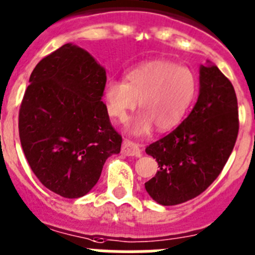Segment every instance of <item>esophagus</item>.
Wrapping results in <instances>:
<instances>
[{"label": "esophagus", "mask_w": 255, "mask_h": 255, "mask_svg": "<svg viewBox=\"0 0 255 255\" xmlns=\"http://www.w3.org/2000/svg\"><path fill=\"white\" fill-rule=\"evenodd\" d=\"M121 151H123L124 155H126V156H140L141 155V150H140L139 145L135 143H132V141H130V140H128V139L124 140L123 149H121Z\"/></svg>", "instance_id": "esophagus-1"}]
</instances>
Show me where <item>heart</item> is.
Masks as SVG:
<instances>
[{
  "label": "heart",
  "mask_w": 255,
  "mask_h": 255,
  "mask_svg": "<svg viewBox=\"0 0 255 255\" xmlns=\"http://www.w3.org/2000/svg\"><path fill=\"white\" fill-rule=\"evenodd\" d=\"M198 82L190 68L169 60H151L130 69L125 82L111 79L104 87L107 114L125 123L139 107L140 112L126 130L134 136L169 131L182 121L197 95Z\"/></svg>",
  "instance_id": "obj_1"
}]
</instances>
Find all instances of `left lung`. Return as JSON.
Instances as JSON below:
<instances>
[{"mask_svg":"<svg viewBox=\"0 0 255 255\" xmlns=\"http://www.w3.org/2000/svg\"><path fill=\"white\" fill-rule=\"evenodd\" d=\"M239 131L231 82L207 60L200 67L198 99L173 131L145 149L159 170L145 183L155 202L173 206L195 198L218 178Z\"/></svg>","mask_w":255,"mask_h":255,"instance_id":"left-lung-1","label":"left lung"}]
</instances>
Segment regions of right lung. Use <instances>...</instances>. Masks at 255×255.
<instances>
[{"label":"right lung","mask_w":255,"mask_h":255,"mask_svg":"<svg viewBox=\"0 0 255 255\" xmlns=\"http://www.w3.org/2000/svg\"><path fill=\"white\" fill-rule=\"evenodd\" d=\"M18 114V134L37 179L65 198L87 195L123 137L102 102L106 69L85 49L64 44L37 63Z\"/></svg>","instance_id":"right-lung-1"}]
</instances>
